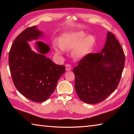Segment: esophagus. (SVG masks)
<instances>
[{"label": "esophagus", "instance_id": "34e87169", "mask_svg": "<svg viewBox=\"0 0 134 134\" xmlns=\"http://www.w3.org/2000/svg\"><path fill=\"white\" fill-rule=\"evenodd\" d=\"M71 65L69 64H67L65 65V70L67 71H69L71 70Z\"/></svg>", "mask_w": 134, "mask_h": 134}]
</instances>
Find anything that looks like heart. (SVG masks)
<instances>
[{"label": "heart", "mask_w": 134, "mask_h": 134, "mask_svg": "<svg viewBox=\"0 0 134 134\" xmlns=\"http://www.w3.org/2000/svg\"><path fill=\"white\" fill-rule=\"evenodd\" d=\"M96 39L93 35L86 36L83 31L66 32L59 40V46L55 45V49L58 54H62L63 50L74 49L72 55L77 59H82L90 52L95 44Z\"/></svg>", "instance_id": "obj_1"}]
</instances>
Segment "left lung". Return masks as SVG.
Masks as SVG:
<instances>
[{
    "label": "left lung",
    "instance_id": "left-lung-1",
    "mask_svg": "<svg viewBox=\"0 0 134 134\" xmlns=\"http://www.w3.org/2000/svg\"><path fill=\"white\" fill-rule=\"evenodd\" d=\"M124 63L123 48L108 32L101 53L88 54L73 70L75 89L81 100L94 104L106 99L117 88Z\"/></svg>",
    "mask_w": 134,
    "mask_h": 134
}]
</instances>
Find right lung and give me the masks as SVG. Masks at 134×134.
I'll list each match as a JSON object with an SVG mask.
<instances>
[{
  "instance_id": "obj_1",
  "label": "right lung",
  "mask_w": 134,
  "mask_h": 134,
  "mask_svg": "<svg viewBox=\"0 0 134 134\" xmlns=\"http://www.w3.org/2000/svg\"><path fill=\"white\" fill-rule=\"evenodd\" d=\"M43 37V32L34 26L24 30L14 40L8 56L13 83L18 92L31 101H46L55 90L65 66L56 64L45 56L49 45L37 41L38 53L31 49L27 41Z\"/></svg>"
}]
</instances>
